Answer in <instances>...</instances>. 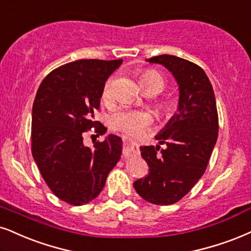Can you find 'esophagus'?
Instances as JSON below:
<instances>
[{
	"mask_svg": "<svg viewBox=\"0 0 251 251\" xmlns=\"http://www.w3.org/2000/svg\"><path fill=\"white\" fill-rule=\"evenodd\" d=\"M138 145L137 142L135 141H130L128 140V138H125V149H123V158H129V157L134 156V154H136L138 152Z\"/></svg>",
	"mask_w": 251,
	"mask_h": 251,
	"instance_id": "34e87169",
	"label": "esophagus"
}]
</instances>
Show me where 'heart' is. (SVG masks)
<instances>
[{
	"label": "heart",
	"mask_w": 251,
	"mask_h": 251,
	"mask_svg": "<svg viewBox=\"0 0 251 251\" xmlns=\"http://www.w3.org/2000/svg\"><path fill=\"white\" fill-rule=\"evenodd\" d=\"M140 83L145 93L151 92L158 94L165 87V80L157 71L144 70L140 73ZM113 98V79H108L102 89V100L109 101ZM163 113H168L169 103L160 102L157 104ZM110 126L115 130L126 132L129 135H137L152 123V116L148 111L130 110L121 108L114 111L110 116Z\"/></svg>",
	"instance_id": "b5f03b06"
}]
</instances>
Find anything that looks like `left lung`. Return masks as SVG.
Instances as JSON below:
<instances>
[{"instance_id": "1", "label": "left lung", "mask_w": 251, "mask_h": 251, "mask_svg": "<svg viewBox=\"0 0 251 251\" xmlns=\"http://www.w3.org/2000/svg\"><path fill=\"white\" fill-rule=\"evenodd\" d=\"M166 67L179 86L178 113L156 140L165 144L141 147L148 163L147 177L134 182L136 192L154 205H172L184 198L202 177L214 149L219 117L212 83L205 71L186 59L162 54L147 59Z\"/></svg>"}]
</instances>
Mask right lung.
Here are the masks:
<instances>
[{
    "instance_id": "1",
    "label": "right lung",
    "mask_w": 251,
    "mask_h": 251,
    "mask_svg": "<svg viewBox=\"0 0 251 251\" xmlns=\"http://www.w3.org/2000/svg\"><path fill=\"white\" fill-rule=\"evenodd\" d=\"M122 61L81 59L65 64L49 73L37 91L31 151L50 190L70 205L95 199L120 160L119 136L110 134L89 148L83 144V135L92 128L97 136L107 131L94 116L104 82Z\"/></svg>"
}]
</instances>
